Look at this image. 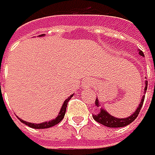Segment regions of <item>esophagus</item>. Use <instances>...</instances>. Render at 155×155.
Instances as JSON below:
<instances>
[{"instance_id":"esophagus-1","label":"esophagus","mask_w":155,"mask_h":155,"mask_svg":"<svg viewBox=\"0 0 155 155\" xmlns=\"http://www.w3.org/2000/svg\"><path fill=\"white\" fill-rule=\"evenodd\" d=\"M91 86H93V79H90V78H87L84 80L83 82V88L87 89V88H89V87Z\"/></svg>"}]
</instances>
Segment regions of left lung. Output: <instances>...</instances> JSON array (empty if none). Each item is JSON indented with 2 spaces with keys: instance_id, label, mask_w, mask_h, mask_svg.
<instances>
[{
  "instance_id": "obj_1",
  "label": "left lung",
  "mask_w": 155,
  "mask_h": 155,
  "mask_svg": "<svg viewBox=\"0 0 155 155\" xmlns=\"http://www.w3.org/2000/svg\"><path fill=\"white\" fill-rule=\"evenodd\" d=\"M139 54L141 56H144V53L142 51H139ZM147 88H148V81H146V88H145V91H147ZM144 99L145 97L143 96V98H142V101L139 105V107L137 108V110L134 112L133 114H132L130 117L128 118H125V119H117L115 117L111 116L109 113H107V111H105L104 109H100V112L99 114L97 115H94L93 118L94 120H96L97 123H99L101 124H103L105 126H108V127H124V126H126L128 125L129 124H131L132 121H133L137 117H138L140 111H141V108H142V105L144 103ZM95 105L98 107L99 106V102L97 100V98L95 99Z\"/></svg>"
}]
</instances>
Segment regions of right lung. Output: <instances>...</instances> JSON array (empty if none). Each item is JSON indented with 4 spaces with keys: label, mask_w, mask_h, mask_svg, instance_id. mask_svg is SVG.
I'll return each instance as SVG.
<instances>
[{
    "label": "right lung",
    "mask_w": 155,
    "mask_h": 155,
    "mask_svg": "<svg viewBox=\"0 0 155 155\" xmlns=\"http://www.w3.org/2000/svg\"><path fill=\"white\" fill-rule=\"evenodd\" d=\"M73 96V94L70 95L68 98H67L66 100H64V105H62V107L61 108V111H60V113H59V116L57 117V118L55 120H52L50 121H46V123H42V124H31V123H27V121L23 120H20L22 121L23 124H25L26 125H28L30 127H31V128H35V129H41V128H49V127H52V126H54L56 124H58L60 121H61V120L64 119V114H65V111H66V106H67V102H68L70 100L71 97Z\"/></svg>",
    "instance_id": "right-lung-1"
}]
</instances>
